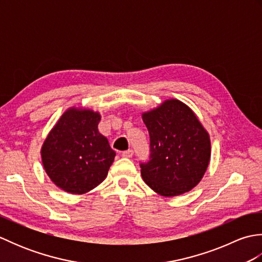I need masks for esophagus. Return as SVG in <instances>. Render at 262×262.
I'll use <instances>...</instances> for the list:
<instances>
[{
  "label": "esophagus",
  "instance_id": "1",
  "mask_svg": "<svg viewBox=\"0 0 262 262\" xmlns=\"http://www.w3.org/2000/svg\"><path fill=\"white\" fill-rule=\"evenodd\" d=\"M133 155H134V152H133L132 149H128V151H125V152L121 153L122 158H132Z\"/></svg>",
  "mask_w": 262,
  "mask_h": 262
}]
</instances>
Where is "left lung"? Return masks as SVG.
<instances>
[{
    "label": "left lung",
    "mask_w": 262,
    "mask_h": 262,
    "mask_svg": "<svg viewBox=\"0 0 262 262\" xmlns=\"http://www.w3.org/2000/svg\"><path fill=\"white\" fill-rule=\"evenodd\" d=\"M151 155L141 164L144 182L163 197L190 191L208 168L211 147L208 132L190 107L168 99L142 114Z\"/></svg>",
    "instance_id": "1"
}]
</instances>
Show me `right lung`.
Listing matches in <instances>:
<instances>
[{
  "label": "right lung",
  "mask_w": 262,
  "mask_h": 262,
  "mask_svg": "<svg viewBox=\"0 0 262 262\" xmlns=\"http://www.w3.org/2000/svg\"><path fill=\"white\" fill-rule=\"evenodd\" d=\"M100 120L99 111L73 105L64 111L43 141V169L62 190L85 193L107 177L116 153L98 130Z\"/></svg>",
  "instance_id": "right-lung-1"
}]
</instances>
